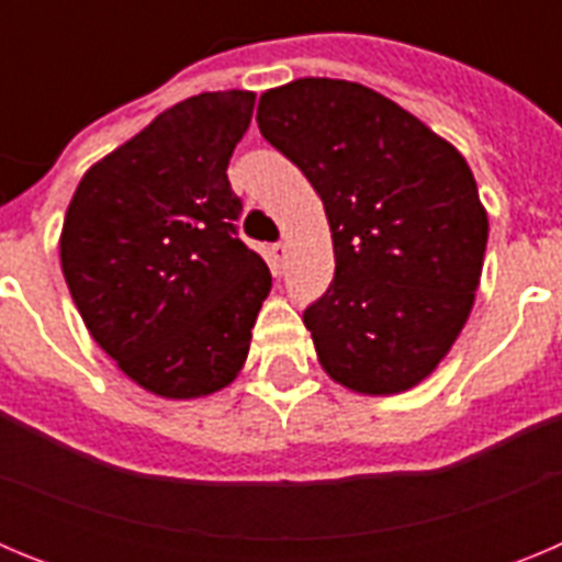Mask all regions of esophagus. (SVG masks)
Listing matches in <instances>:
<instances>
[{
	"label": "esophagus",
	"mask_w": 562,
	"mask_h": 562,
	"mask_svg": "<svg viewBox=\"0 0 562 562\" xmlns=\"http://www.w3.org/2000/svg\"><path fill=\"white\" fill-rule=\"evenodd\" d=\"M286 256H290V247H286L284 241H278V245L270 247V261H272V267H276V270H284Z\"/></svg>",
	"instance_id": "esophagus-1"
}]
</instances>
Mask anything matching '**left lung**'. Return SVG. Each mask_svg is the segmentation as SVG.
Returning a JSON list of instances; mask_svg holds the SVG:
<instances>
[{
    "label": "left lung",
    "mask_w": 562,
    "mask_h": 562,
    "mask_svg": "<svg viewBox=\"0 0 562 562\" xmlns=\"http://www.w3.org/2000/svg\"><path fill=\"white\" fill-rule=\"evenodd\" d=\"M256 121L304 171L331 227L335 278L304 310L317 360L360 394L414 389L479 290L490 222L473 171L419 117L355 81L267 89Z\"/></svg>",
    "instance_id": "obj_1"
}]
</instances>
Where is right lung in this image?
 Here are the masks:
<instances>
[{
	"label": "right lung",
	"mask_w": 562,
	"mask_h": 562,
	"mask_svg": "<svg viewBox=\"0 0 562 562\" xmlns=\"http://www.w3.org/2000/svg\"><path fill=\"white\" fill-rule=\"evenodd\" d=\"M252 106L227 89L166 109L83 173L64 216L61 270L89 335L166 400L231 385L270 295L227 180Z\"/></svg>",
	"instance_id": "obj_1"
}]
</instances>
